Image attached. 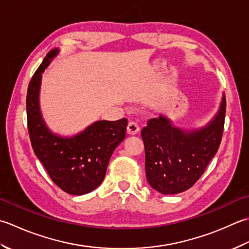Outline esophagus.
I'll use <instances>...</instances> for the list:
<instances>
[{"instance_id":"esophagus-1","label":"esophagus","mask_w":249,"mask_h":249,"mask_svg":"<svg viewBox=\"0 0 249 249\" xmlns=\"http://www.w3.org/2000/svg\"><path fill=\"white\" fill-rule=\"evenodd\" d=\"M140 131V125L138 124V123H135V121H130L128 124V128H126V132H128L129 134L134 135L138 133Z\"/></svg>"}]
</instances>
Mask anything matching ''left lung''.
Segmentation results:
<instances>
[{"label": "left lung", "instance_id": "left-lung-1", "mask_svg": "<svg viewBox=\"0 0 249 249\" xmlns=\"http://www.w3.org/2000/svg\"><path fill=\"white\" fill-rule=\"evenodd\" d=\"M225 116L224 96L216 117L200 130L175 128L163 116L147 121L141 135L149 185L163 195H176L191 188L219 148Z\"/></svg>", "mask_w": 249, "mask_h": 249}]
</instances>
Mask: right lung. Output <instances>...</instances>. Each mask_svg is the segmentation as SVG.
<instances>
[{
    "label": "right lung",
    "instance_id": "1",
    "mask_svg": "<svg viewBox=\"0 0 249 249\" xmlns=\"http://www.w3.org/2000/svg\"><path fill=\"white\" fill-rule=\"evenodd\" d=\"M58 52L53 49L47 53L29 83L28 131L34 154L54 184L67 194L82 196L103 181L111 155L124 140L128 120L96 121L69 139L53 134L40 115L38 93L42 73Z\"/></svg>",
    "mask_w": 249,
    "mask_h": 249
}]
</instances>
